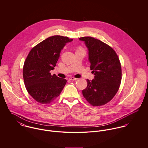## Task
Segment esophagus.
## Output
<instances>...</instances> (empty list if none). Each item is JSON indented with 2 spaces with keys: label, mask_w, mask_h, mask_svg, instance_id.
I'll return each mask as SVG.
<instances>
[{
  "label": "esophagus",
  "mask_w": 148,
  "mask_h": 148,
  "mask_svg": "<svg viewBox=\"0 0 148 148\" xmlns=\"http://www.w3.org/2000/svg\"><path fill=\"white\" fill-rule=\"evenodd\" d=\"M69 80H73V81H74V80H76L77 79L72 77H69Z\"/></svg>",
  "instance_id": "esophagus-1"
}]
</instances>
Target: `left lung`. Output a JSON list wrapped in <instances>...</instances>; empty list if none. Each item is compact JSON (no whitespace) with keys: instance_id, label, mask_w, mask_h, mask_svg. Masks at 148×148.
Masks as SVG:
<instances>
[{"instance_id":"8db88e82","label":"left lung","mask_w":148,"mask_h":148,"mask_svg":"<svg viewBox=\"0 0 148 148\" xmlns=\"http://www.w3.org/2000/svg\"><path fill=\"white\" fill-rule=\"evenodd\" d=\"M89 51L92 80H86L83 95L92 106H104L116 95L121 82L122 71L119 58L114 50L100 40L90 36L80 38Z\"/></svg>"}]
</instances>
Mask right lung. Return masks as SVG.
<instances>
[{"label": "right lung", "instance_id": "add662e5", "mask_svg": "<svg viewBox=\"0 0 148 148\" xmlns=\"http://www.w3.org/2000/svg\"><path fill=\"white\" fill-rule=\"evenodd\" d=\"M72 39L60 35L48 38L33 47L23 66V76L28 93L37 102L46 104L58 97L66 83V79L50 73L54 69L61 50Z\"/></svg>", "mask_w": 148, "mask_h": 148}]
</instances>
